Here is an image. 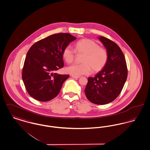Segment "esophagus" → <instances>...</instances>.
Segmentation results:
<instances>
[{
  "label": "esophagus",
  "instance_id": "esophagus-1",
  "mask_svg": "<svg viewBox=\"0 0 150 150\" xmlns=\"http://www.w3.org/2000/svg\"><path fill=\"white\" fill-rule=\"evenodd\" d=\"M73 78H75V79H79V78H80V76H74V75H72L71 76Z\"/></svg>",
  "mask_w": 150,
  "mask_h": 150
}]
</instances>
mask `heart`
I'll return each mask as SVG.
<instances>
[{
    "instance_id": "b5f03b06",
    "label": "heart",
    "mask_w": 150,
    "mask_h": 150,
    "mask_svg": "<svg viewBox=\"0 0 150 150\" xmlns=\"http://www.w3.org/2000/svg\"><path fill=\"white\" fill-rule=\"evenodd\" d=\"M75 48L77 53L84 54L81 59L83 63L68 67L66 69L68 74L74 76L88 75L91 72L92 69L94 72H98L106 65L108 58L107 50L100 47L91 39H81L76 43ZM75 51L69 46L64 48L63 57L67 63L70 64L74 62Z\"/></svg>"
}]
</instances>
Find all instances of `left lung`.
Returning a JSON list of instances; mask_svg holds the SVG:
<instances>
[{
    "instance_id": "obj_1",
    "label": "left lung",
    "mask_w": 150,
    "mask_h": 150,
    "mask_svg": "<svg viewBox=\"0 0 150 150\" xmlns=\"http://www.w3.org/2000/svg\"><path fill=\"white\" fill-rule=\"evenodd\" d=\"M98 39L108 52V61L93 78H88L84 92L91 102L102 105L112 102L119 96L127 79V68L125 55L120 47L103 36Z\"/></svg>"
}]
</instances>
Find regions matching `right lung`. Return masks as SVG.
<instances>
[{"instance_id":"add662e5","label":"right lung","mask_w":150,"mask_h":150,"mask_svg":"<svg viewBox=\"0 0 150 150\" xmlns=\"http://www.w3.org/2000/svg\"><path fill=\"white\" fill-rule=\"evenodd\" d=\"M76 38L68 33L52 35L34 43L25 59L22 79L27 91L35 99L49 101L60 92L69 75L55 73L63 68V51Z\"/></svg>"}]
</instances>
